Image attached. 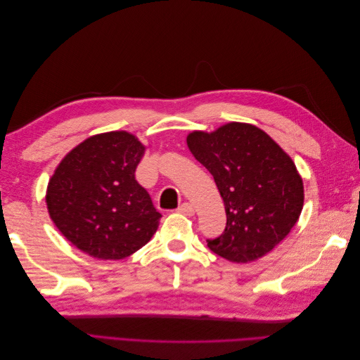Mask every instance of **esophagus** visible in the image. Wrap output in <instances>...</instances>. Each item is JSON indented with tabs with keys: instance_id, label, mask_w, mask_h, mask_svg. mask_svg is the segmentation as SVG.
Wrapping results in <instances>:
<instances>
[{
	"instance_id": "esophagus-1",
	"label": "esophagus",
	"mask_w": 360,
	"mask_h": 360,
	"mask_svg": "<svg viewBox=\"0 0 360 360\" xmlns=\"http://www.w3.org/2000/svg\"><path fill=\"white\" fill-rule=\"evenodd\" d=\"M177 212L181 213V214H186V216H193L195 214V209H193V205L191 202H183L177 209Z\"/></svg>"
}]
</instances>
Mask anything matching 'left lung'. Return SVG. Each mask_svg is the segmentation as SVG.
I'll return each mask as SVG.
<instances>
[{"label": "left lung", "mask_w": 360, "mask_h": 360, "mask_svg": "<svg viewBox=\"0 0 360 360\" xmlns=\"http://www.w3.org/2000/svg\"><path fill=\"white\" fill-rule=\"evenodd\" d=\"M186 141L210 171L225 205V230L207 246L233 263L269 254L303 209V181L291 158L264 130L248 123H226L210 134L195 130Z\"/></svg>", "instance_id": "1"}]
</instances>
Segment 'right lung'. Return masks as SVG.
Wrapping results in <instances>:
<instances>
[{"label":"right lung","instance_id":"add662e5","mask_svg":"<svg viewBox=\"0 0 360 360\" xmlns=\"http://www.w3.org/2000/svg\"><path fill=\"white\" fill-rule=\"evenodd\" d=\"M146 146L124 130L86 138L64 156L46 189L52 222L82 252L123 259L150 242L162 214L135 180Z\"/></svg>","mask_w":360,"mask_h":360}]
</instances>
